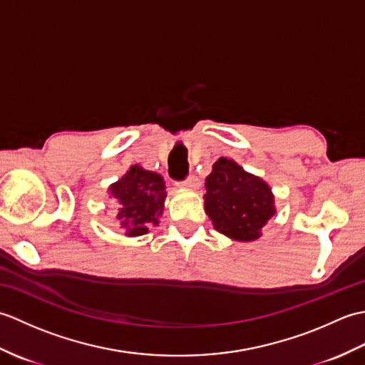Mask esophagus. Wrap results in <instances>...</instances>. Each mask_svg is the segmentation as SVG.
Returning <instances> with one entry per match:
<instances>
[{"label":"esophagus","instance_id":"34e87169","mask_svg":"<svg viewBox=\"0 0 365 365\" xmlns=\"http://www.w3.org/2000/svg\"><path fill=\"white\" fill-rule=\"evenodd\" d=\"M178 187H182V188H197L199 187V178L196 177V175H190L187 180H183V182H180L178 183Z\"/></svg>","mask_w":365,"mask_h":365}]
</instances>
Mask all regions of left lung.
Returning a JSON list of instances; mask_svg holds the SVG:
<instances>
[{
    "label": "left lung",
    "instance_id": "8db88e82",
    "mask_svg": "<svg viewBox=\"0 0 365 365\" xmlns=\"http://www.w3.org/2000/svg\"><path fill=\"white\" fill-rule=\"evenodd\" d=\"M204 205L215 229L235 242H254L276 213L265 180L221 157L205 178Z\"/></svg>",
    "mask_w": 365,
    "mask_h": 365
}]
</instances>
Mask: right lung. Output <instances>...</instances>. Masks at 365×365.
Returning <instances> with one entry per match:
<instances>
[{
	"instance_id": "1",
	"label": "right lung",
	"mask_w": 365,
	"mask_h": 365,
	"mask_svg": "<svg viewBox=\"0 0 365 365\" xmlns=\"http://www.w3.org/2000/svg\"><path fill=\"white\" fill-rule=\"evenodd\" d=\"M111 196L118 200V220L125 235L139 237L158 226L166 199L163 177L139 165H133L127 174L110 187Z\"/></svg>"
}]
</instances>
